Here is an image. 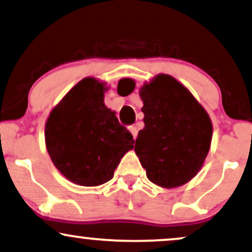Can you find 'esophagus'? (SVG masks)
<instances>
[{"mask_svg": "<svg viewBox=\"0 0 252 252\" xmlns=\"http://www.w3.org/2000/svg\"><path fill=\"white\" fill-rule=\"evenodd\" d=\"M129 130H130V132L132 133L133 138H136L137 133H138V130H137V126H129Z\"/></svg>", "mask_w": 252, "mask_h": 252, "instance_id": "1", "label": "esophagus"}]
</instances>
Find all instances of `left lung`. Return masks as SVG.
Returning <instances> with one entry per match:
<instances>
[{
    "instance_id": "8db88e82",
    "label": "left lung",
    "mask_w": 252,
    "mask_h": 252,
    "mask_svg": "<svg viewBox=\"0 0 252 252\" xmlns=\"http://www.w3.org/2000/svg\"><path fill=\"white\" fill-rule=\"evenodd\" d=\"M130 82L133 86L127 88ZM131 93L135 84L122 79L119 89ZM144 106V129L135 151L150 181L172 189L186 184L201 168L211 148L213 126L208 114L186 87L159 74L139 92Z\"/></svg>"
}]
</instances>
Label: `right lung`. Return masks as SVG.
Instances as JSON below:
<instances>
[{
	"instance_id": "1",
	"label": "right lung",
	"mask_w": 252,
	"mask_h": 252,
	"mask_svg": "<svg viewBox=\"0 0 252 252\" xmlns=\"http://www.w3.org/2000/svg\"><path fill=\"white\" fill-rule=\"evenodd\" d=\"M104 84L86 78L51 111L46 149L55 166L72 183L98 186L114 177L132 135L103 103Z\"/></svg>"
}]
</instances>
